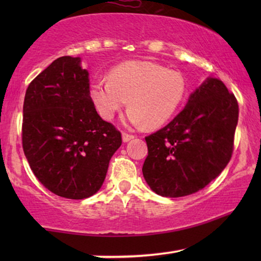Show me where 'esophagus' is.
Segmentation results:
<instances>
[{"label":"esophagus","instance_id":"1","mask_svg":"<svg viewBox=\"0 0 261 261\" xmlns=\"http://www.w3.org/2000/svg\"><path fill=\"white\" fill-rule=\"evenodd\" d=\"M135 137L133 134H128V133H122V140H123V142H128V141H130L132 139H134Z\"/></svg>","mask_w":261,"mask_h":261}]
</instances>
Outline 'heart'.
<instances>
[{
    "label": "heart",
    "mask_w": 261,
    "mask_h": 261,
    "mask_svg": "<svg viewBox=\"0 0 261 261\" xmlns=\"http://www.w3.org/2000/svg\"><path fill=\"white\" fill-rule=\"evenodd\" d=\"M187 81L181 72L146 60H128L114 66L108 80L90 85V97L105 120H113L126 106V122L158 128L172 119L185 101Z\"/></svg>",
    "instance_id": "1"
}]
</instances>
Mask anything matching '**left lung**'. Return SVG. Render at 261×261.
I'll return each mask as SVG.
<instances>
[{"label":"left lung","instance_id":"1","mask_svg":"<svg viewBox=\"0 0 261 261\" xmlns=\"http://www.w3.org/2000/svg\"><path fill=\"white\" fill-rule=\"evenodd\" d=\"M239 119L235 96L217 78H206L169 124L145 138L146 183L163 197L195 194L229 163Z\"/></svg>","mask_w":261,"mask_h":261}]
</instances>
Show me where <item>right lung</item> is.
Segmentation results:
<instances>
[{
  "mask_svg": "<svg viewBox=\"0 0 261 261\" xmlns=\"http://www.w3.org/2000/svg\"><path fill=\"white\" fill-rule=\"evenodd\" d=\"M121 144L120 132L96 112L80 57H60L28 85L23 152L34 176L53 194L70 199L95 195Z\"/></svg>",
  "mask_w": 261,
  "mask_h": 261,
  "instance_id": "add662e5",
  "label": "right lung"
}]
</instances>
